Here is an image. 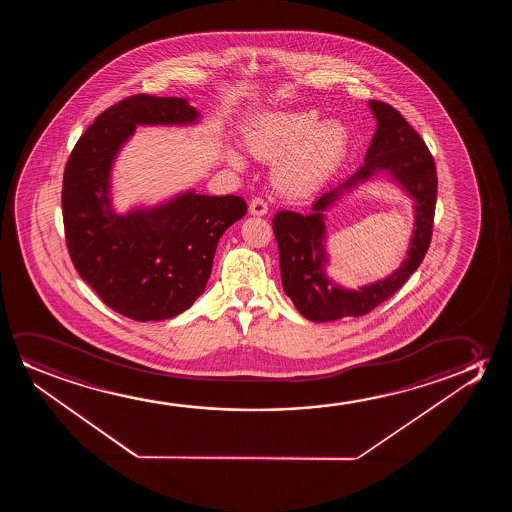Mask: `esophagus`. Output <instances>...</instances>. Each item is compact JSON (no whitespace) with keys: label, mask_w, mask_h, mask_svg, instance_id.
I'll use <instances>...</instances> for the list:
<instances>
[{"label":"esophagus","mask_w":512,"mask_h":512,"mask_svg":"<svg viewBox=\"0 0 512 512\" xmlns=\"http://www.w3.org/2000/svg\"><path fill=\"white\" fill-rule=\"evenodd\" d=\"M250 213H252V215H257V217H262V215H266V201H264L262 197H253L252 201H250Z\"/></svg>","instance_id":"34e87169"}]
</instances>
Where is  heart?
<instances>
[{
	"instance_id": "obj_1",
	"label": "heart",
	"mask_w": 512,
	"mask_h": 512,
	"mask_svg": "<svg viewBox=\"0 0 512 512\" xmlns=\"http://www.w3.org/2000/svg\"><path fill=\"white\" fill-rule=\"evenodd\" d=\"M255 157L274 161V183L290 196H306L329 178L346 155L350 134L339 120H322L313 110H281L260 117L246 134ZM234 168H245V157L229 148Z\"/></svg>"
}]
</instances>
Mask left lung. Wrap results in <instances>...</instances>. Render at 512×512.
Segmentation results:
<instances>
[{"label":"left lung","instance_id":"8db88e82","mask_svg":"<svg viewBox=\"0 0 512 512\" xmlns=\"http://www.w3.org/2000/svg\"><path fill=\"white\" fill-rule=\"evenodd\" d=\"M376 133L365 154L364 166L316 199L308 215L278 211L273 231L280 250L281 283L295 308L311 322H332L346 316H362L390 299L425 259L434 225L437 171L420 134L393 106L369 101ZM383 172L414 199L415 229L408 257L390 277L358 291L341 288L326 274L328 254L324 213L343 196L374 175Z\"/></svg>","mask_w":512,"mask_h":512}]
</instances>
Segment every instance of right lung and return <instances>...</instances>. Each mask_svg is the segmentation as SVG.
I'll list each match as a JSON object with an SVG mask.
<instances>
[{
	"label": "right lung",
	"mask_w": 512,
	"mask_h": 512,
	"mask_svg": "<svg viewBox=\"0 0 512 512\" xmlns=\"http://www.w3.org/2000/svg\"><path fill=\"white\" fill-rule=\"evenodd\" d=\"M199 119L187 99H122L80 136L64 169L61 201L73 266L108 308L136 322H161L189 309L206 288L218 239L246 215L243 197L192 189L150 208L113 210V164L136 127L194 126Z\"/></svg>",
	"instance_id": "right-lung-1"
}]
</instances>
